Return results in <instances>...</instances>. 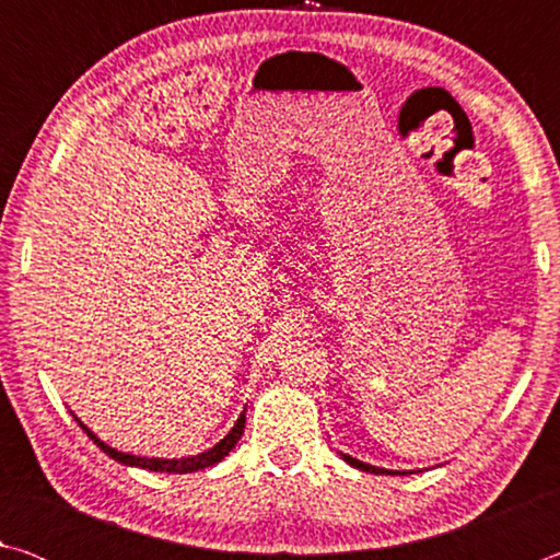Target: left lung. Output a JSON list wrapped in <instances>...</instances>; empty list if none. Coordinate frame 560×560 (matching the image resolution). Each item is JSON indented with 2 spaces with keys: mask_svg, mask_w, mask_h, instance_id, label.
<instances>
[{
  "mask_svg": "<svg viewBox=\"0 0 560 560\" xmlns=\"http://www.w3.org/2000/svg\"><path fill=\"white\" fill-rule=\"evenodd\" d=\"M343 459L350 464V467H355L360 471H371V474H407V471H390V469H381V467H373V464H365L360 462L355 457H348V454H343Z\"/></svg>",
  "mask_w": 560,
  "mask_h": 560,
  "instance_id": "8db88e82",
  "label": "left lung"
}]
</instances>
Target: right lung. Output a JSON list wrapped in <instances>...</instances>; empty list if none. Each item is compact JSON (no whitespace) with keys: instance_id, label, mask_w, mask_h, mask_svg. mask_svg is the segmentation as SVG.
<instances>
[{"instance_id":"1","label":"right lung","mask_w":560,"mask_h":560,"mask_svg":"<svg viewBox=\"0 0 560 560\" xmlns=\"http://www.w3.org/2000/svg\"><path fill=\"white\" fill-rule=\"evenodd\" d=\"M75 422L81 424L83 432L89 434V438L98 444V447L108 454V457H113L116 462H122V464H130V467H143V469H150V471H167V474H187V471H200V469H207L212 467V464L222 462L226 454H230L234 450V444L240 442L242 432H244V422H246V415L242 412L240 420H236V424L232 428V432L226 434L224 440H220L214 444L212 450H207L202 454H197V457H185V459H148V457H136V454H126V452H118L108 447L106 442H101L96 434H93L86 424H83L79 417H75Z\"/></svg>"}]
</instances>
